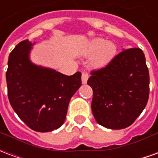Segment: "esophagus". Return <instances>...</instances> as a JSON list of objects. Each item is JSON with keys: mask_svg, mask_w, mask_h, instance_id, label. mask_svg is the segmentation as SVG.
I'll return each instance as SVG.
<instances>
[{"mask_svg": "<svg viewBox=\"0 0 158 158\" xmlns=\"http://www.w3.org/2000/svg\"><path fill=\"white\" fill-rule=\"evenodd\" d=\"M89 79V74L87 73L84 72L82 73V77H81V80H82L83 85H85L87 83V80Z\"/></svg>", "mask_w": 158, "mask_h": 158, "instance_id": "1", "label": "esophagus"}]
</instances>
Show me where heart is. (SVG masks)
I'll use <instances>...</instances> for the list:
<instances>
[{"mask_svg":"<svg viewBox=\"0 0 158 158\" xmlns=\"http://www.w3.org/2000/svg\"><path fill=\"white\" fill-rule=\"evenodd\" d=\"M116 53V45L103 39H95L89 42L85 54L94 55L90 61L93 68L100 69L107 65Z\"/></svg>","mask_w":158,"mask_h":158,"instance_id":"1","label":"heart"}]
</instances>
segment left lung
<instances>
[{
  "mask_svg": "<svg viewBox=\"0 0 158 158\" xmlns=\"http://www.w3.org/2000/svg\"><path fill=\"white\" fill-rule=\"evenodd\" d=\"M149 71L139 48L123 50L107 65L92 71L91 110L96 122L111 129H125L140 115L149 97Z\"/></svg>",
  "mask_w": 158,
  "mask_h": 158,
  "instance_id": "obj_1",
  "label": "left lung"
}]
</instances>
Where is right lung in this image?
<instances>
[{
	"mask_svg": "<svg viewBox=\"0 0 158 158\" xmlns=\"http://www.w3.org/2000/svg\"><path fill=\"white\" fill-rule=\"evenodd\" d=\"M35 42L21 41L10 53L6 73L11 106L37 132L57 129L65 121L70 99L81 86V73L67 76L29 58Z\"/></svg>",
	"mask_w": 158,
	"mask_h": 158,
	"instance_id": "obj_1",
	"label": "right lung"
}]
</instances>
